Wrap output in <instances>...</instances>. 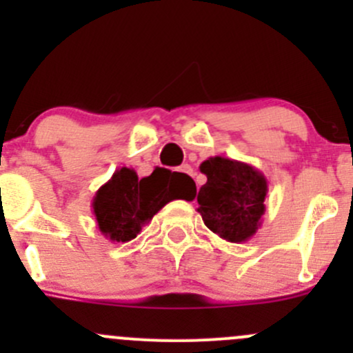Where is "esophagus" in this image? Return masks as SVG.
Here are the masks:
<instances>
[{"instance_id": "esophagus-1", "label": "esophagus", "mask_w": 353, "mask_h": 353, "mask_svg": "<svg viewBox=\"0 0 353 353\" xmlns=\"http://www.w3.org/2000/svg\"><path fill=\"white\" fill-rule=\"evenodd\" d=\"M179 172L186 174V176H190L191 179H194V172H193V169H191V165H188V163H184V165H181Z\"/></svg>"}]
</instances>
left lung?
I'll return each mask as SVG.
<instances>
[{
  "label": "left lung",
  "instance_id": "1",
  "mask_svg": "<svg viewBox=\"0 0 353 353\" xmlns=\"http://www.w3.org/2000/svg\"><path fill=\"white\" fill-rule=\"evenodd\" d=\"M206 184L198 193V212L212 232L229 243H245L261 227L266 177L251 163L210 157L199 165Z\"/></svg>",
  "mask_w": 353,
  "mask_h": 353
}]
</instances>
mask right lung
Masks as SVG:
<instances>
[{
	"instance_id": "1",
	"label": "right lung",
	"mask_w": 353,
	"mask_h": 353,
	"mask_svg": "<svg viewBox=\"0 0 353 353\" xmlns=\"http://www.w3.org/2000/svg\"><path fill=\"white\" fill-rule=\"evenodd\" d=\"M194 194L196 184L190 176L159 167L140 179L134 169L121 167L99 188L92 199V210L105 239L128 243L167 203L172 199L191 201Z\"/></svg>"
}]
</instances>
